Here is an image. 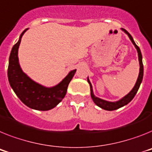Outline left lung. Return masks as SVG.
I'll return each instance as SVG.
<instances>
[{"label": "left lung", "mask_w": 152, "mask_h": 152, "mask_svg": "<svg viewBox=\"0 0 152 152\" xmlns=\"http://www.w3.org/2000/svg\"><path fill=\"white\" fill-rule=\"evenodd\" d=\"M121 30L123 31L124 32L126 33V34L128 35L129 39H131V42L133 43V45H134L136 49H137V55H138V60H139V65H140V69H139V75H138V77H137V82H136V83H135L133 89L130 91L129 94H127L125 96H124L123 98H121V99L118 100V101H115V102L107 101V100H102V99H100V98L99 97H96V96L94 95L91 83H90L89 78H87V82L89 83L90 86V95H91V97L92 99H93V100H94V103H95L98 107H100V108H102V109L106 110H110V111L114 110L119 109V108L122 107H124V106L127 105L128 103H130L131 100H133V98L134 97V96L136 95V94H137V90H138L139 87H140V85H141V82H142V80H143L144 67H143V62H142V55H141V50H140V48H139V47L137 46V45L135 44L133 38H132V36H131L129 33H128V31H127L125 29H124V28H121Z\"/></svg>", "instance_id": "left-lung-1"}]
</instances>
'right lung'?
<instances>
[{
	"label": "right lung",
	"mask_w": 152,
	"mask_h": 152,
	"mask_svg": "<svg viewBox=\"0 0 152 152\" xmlns=\"http://www.w3.org/2000/svg\"><path fill=\"white\" fill-rule=\"evenodd\" d=\"M27 30L28 28L21 33L18 42L11 49L7 69L9 83L18 97L27 107L37 110H48L56 107L64 98L76 69L70 71L59 83L52 87H45L31 80L22 71L18 56L21 38Z\"/></svg>",
	"instance_id": "obj_1"
}]
</instances>
